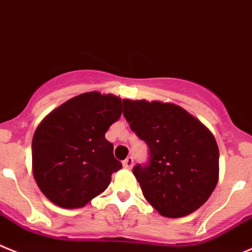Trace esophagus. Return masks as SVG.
Listing matches in <instances>:
<instances>
[{"label":"esophagus","mask_w":252,"mask_h":252,"mask_svg":"<svg viewBox=\"0 0 252 252\" xmlns=\"http://www.w3.org/2000/svg\"><path fill=\"white\" fill-rule=\"evenodd\" d=\"M134 165V158L133 157H128L126 160L123 161V166L126 169H131V166Z\"/></svg>","instance_id":"1"}]
</instances>
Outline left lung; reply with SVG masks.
<instances>
[{
	"mask_svg": "<svg viewBox=\"0 0 252 252\" xmlns=\"http://www.w3.org/2000/svg\"><path fill=\"white\" fill-rule=\"evenodd\" d=\"M123 115L149 148L148 163L133 168L148 203L166 218L197 210L219 179V148L210 130L171 103L126 99Z\"/></svg>",
	"mask_w": 252,
	"mask_h": 252,
	"instance_id": "left-lung-1",
	"label": "left lung"
}]
</instances>
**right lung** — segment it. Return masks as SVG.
Segmentation results:
<instances>
[{
	"mask_svg": "<svg viewBox=\"0 0 252 252\" xmlns=\"http://www.w3.org/2000/svg\"><path fill=\"white\" fill-rule=\"evenodd\" d=\"M122 115V99L79 94L49 113L32 140V168L41 191L61 208H82L122 169L105 133Z\"/></svg>",
	"mask_w": 252,
	"mask_h": 252,
	"instance_id": "obj_1",
	"label": "right lung"
}]
</instances>
